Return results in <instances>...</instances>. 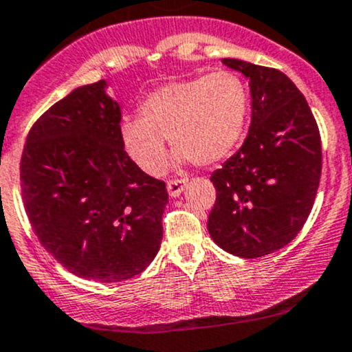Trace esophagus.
Masks as SVG:
<instances>
[{
	"label": "esophagus",
	"mask_w": 352,
	"mask_h": 352,
	"mask_svg": "<svg viewBox=\"0 0 352 352\" xmlns=\"http://www.w3.org/2000/svg\"><path fill=\"white\" fill-rule=\"evenodd\" d=\"M185 186H186L185 179H176V182H169V183H167V193H169L170 199H176V197L182 195L183 190H185Z\"/></svg>",
	"instance_id": "1"
}]
</instances>
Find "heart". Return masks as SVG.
<instances>
[{"label": "heart", "mask_w": 352, "mask_h": 352, "mask_svg": "<svg viewBox=\"0 0 352 352\" xmlns=\"http://www.w3.org/2000/svg\"><path fill=\"white\" fill-rule=\"evenodd\" d=\"M249 116V89L233 70L179 79L153 89L140 105V119H124L120 140L133 162L160 176L170 140L182 164L214 166L242 140Z\"/></svg>", "instance_id": "b5f03b06"}]
</instances>
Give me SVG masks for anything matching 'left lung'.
<instances>
[{"label": "left lung", "instance_id": "1", "mask_svg": "<svg viewBox=\"0 0 352 352\" xmlns=\"http://www.w3.org/2000/svg\"><path fill=\"white\" fill-rule=\"evenodd\" d=\"M223 63L249 79L252 117L239 152L210 176L217 197L207 228L223 250L256 259L302 230L320 185V131L285 74L235 58Z\"/></svg>", "mask_w": 352, "mask_h": 352}]
</instances>
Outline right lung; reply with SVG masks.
<instances>
[{
    "label": "right lung",
    "mask_w": 352,
    "mask_h": 352,
    "mask_svg": "<svg viewBox=\"0 0 352 352\" xmlns=\"http://www.w3.org/2000/svg\"><path fill=\"white\" fill-rule=\"evenodd\" d=\"M20 185L41 245L79 278L124 282L159 252L166 183L124 150L120 105L105 79L79 86L36 120Z\"/></svg>",
    "instance_id": "1"
}]
</instances>
